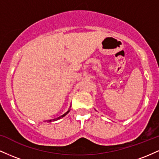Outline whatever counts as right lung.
Wrapping results in <instances>:
<instances>
[{
  "instance_id": "right-lung-1",
  "label": "right lung",
  "mask_w": 159,
  "mask_h": 159,
  "mask_svg": "<svg viewBox=\"0 0 159 159\" xmlns=\"http://www.w3.org/2000/svg\"><path fill=\"white\" fill-rule=\"evenodd\" d=\"M70 107H71V106H70ZM69 111H70V107H69V110L67 111V112H66L64 114L61 115V116H59V117H57V118H55V119H53V120H47V123H52V122L57 121V120H60V119H61V118H63V116H65L67 114H68V113L69 112Z\"/></svg>"
}]
</instances>
